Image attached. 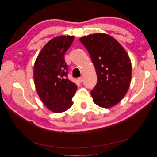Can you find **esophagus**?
<instances>
[{
    "instance_id": "obj_1",
    "label": "esophagus",
    "mask_w": 157,
    "mask_h": 157,
    "mask_svg": "<svg viewBox=\"0 0 157 157\" xmlns=\"http://www.w3.org/2000/svg\"><path fill=\"white\" fill-rule=\"evenodd\" d=\"M78 81L79 83H81V82L83 81V77H82V76L79 77V78H78Z\"/></svg>"
}]
</instances>
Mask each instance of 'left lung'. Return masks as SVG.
Listing matches in <instances>:
<instances>
[{"instance_id":"obj_1","label":"left lung","mask_w":157,"mask_h":157,"mask_svg":"<svg viewBox=\"0 0 157 157\" xmlns=\"http://www.w3.org/2000/svg\"><path fill=\"white\" fill-rule=\"evenodd\" d=\"M95 66L98 83L91 90L94 103L110 108L126 95L131 79V62L120 43L105 33H94L80 38Z\"/></svg>"}]
</instances>
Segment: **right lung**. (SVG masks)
<instances>
[{
	"label": "right lung",
	"instance_id": "obj_1",
	"mask_svg": "<svg viewBox=\"0 0 157 157\" xmlns=\"http://www.w3.org/2000/svg\"><path fill=\"white\" fill-rule=\"evenodd\" d=\"M74 37L61 36L50 40L43 48L35 62L33 78L43 103L52 112L59 113L70 108L77 86L68 78L64 54Z\"/></svg>",
	"mask_w": 157,
	"mask_h": 157
}]
</instances>
